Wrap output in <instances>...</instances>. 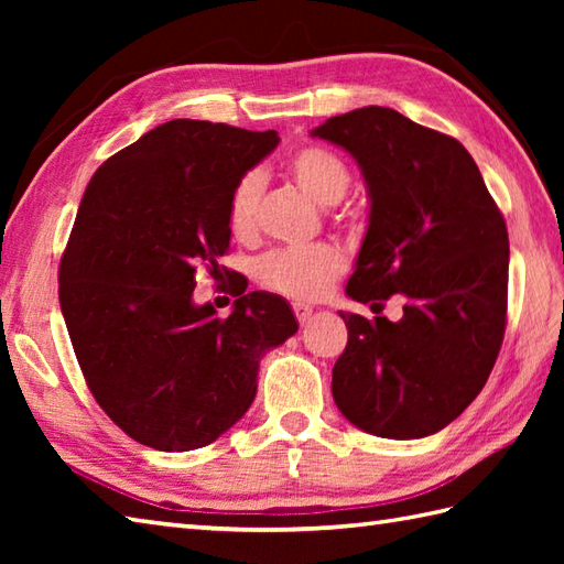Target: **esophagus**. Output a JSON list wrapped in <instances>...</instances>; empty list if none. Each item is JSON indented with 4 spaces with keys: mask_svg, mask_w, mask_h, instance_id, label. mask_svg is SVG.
<instances>
[{
    "mask_svg": "<svg viewBox=\"0 0 564 564\" xmlns=\"http://www.w3.org/2000/svg\"><path fill=\"white\" fill-rule=\"evenodd\" d=\"M293 313H295L297 322H301V325H305V322H310V317H313L315 310L310 307V305H305V303H293Z\"/></svg>",
    "mask_w": 564,
    "mask_h": 564,
    "instance_id": "34e87169",
    "label": "esophagus"
}]
</instances>
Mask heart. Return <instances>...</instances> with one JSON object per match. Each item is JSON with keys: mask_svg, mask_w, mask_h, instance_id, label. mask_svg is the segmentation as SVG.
I'll list each match as a JSON object with an SVG mask.
<instances>
[{"mask_svg": "<svg viewBox=\"0 0 564 564\" xmlns=\"http://www.w3.org/2000/svg\"><path fill=\"white\" fill-rule=\"evenodd\" d=\"M289 172L305 194L319 206H334L344 198L351 184L349 166L325 148H301L289 160ZM263 178L249 172L232 191L227 208V230L239 242H249L259 227V200ZM346 269V259L332 245H310L297 249H279L257 263L259 281L269 291L295 297V301H317Z\"/></svg>", "mask_w": 564, "mask_h": 564, "instance_id": "1", "label": "heart"}]
</instances>
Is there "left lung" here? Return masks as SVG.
<instances>
[{"instance_id":"obj_1","label":"left lung","mask_w":564,"mask_h":564,"mask_svg":"<svg viewBox=\"0 0 564 564\" xmlns=\"http://www.w3.org/2000/svg\"><path fill=\"white\" fill-rule=\"evenodd\" d=\"M313 138L361 166L370 215L346 293L398 322L341 313L349 329L332 370L341 414L382 438H422L460 416L492 373L507 327L509 235L458 140L394 109L327 118Z\"/></svg>"}]
</instances>
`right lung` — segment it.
I'll return each instance as SVG.
<instances>
[{"label": "right lung", "instance_id": "1", "mask_svg": "<svg viewBox=\"0 0 564 564\" xmlns=\"http://www.w3.org/2000/svg\"><path fill=\"white\" fill-rule=\"evenodd\" d=\"M275 145V130L176 118L84 191L59 307L94 400L142 446L194 451L225 434L254 402L259 358L297 332L281 295L242 283L227 317L194 303L198 269L223 279L235 186Z\"/></svg>", "mask_w": 564, "mask_h": 564}]
</instances>
